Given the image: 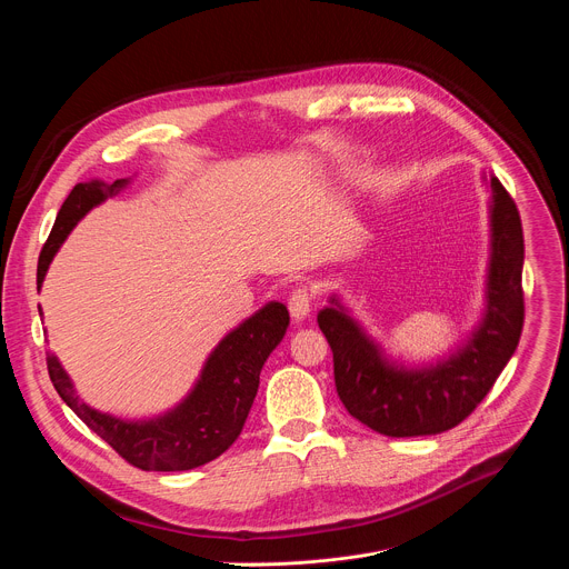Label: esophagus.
I'll return each instance as SVG.
<instances>
[{
	"label": "esophagus",
	"instance_id": "1",
	"mask_svg": "<svg viewBox=\"0 0 569 569\" xmlns=\"http://www.w3.org/2000/svg\"><path fill=\"white\" fill-rule=\"evenodd\" d=\"M310 301H312V295L306 290V288H297L290 299H288V310L292 315L295 321H303L310 312Z\"/></svg>",
	"mask_w": 569,
	"mask_h": 569
}]
</instances>
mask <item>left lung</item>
Here are the masks:
<instances>
[{"instance_id": "left-lung-1", "label": "left lung", "mask_w": 569, "mask_h": 569, "mask_svg": "<svg viewBox=\"0 0 569 569\" xmlns=\"http://www.w3.org/2000/svg\"><path fill=\"white\" fill-rule=\"evenodd\" d=\"M483 310L472 331L446 356L405 365L351 315L340 295L317 312L333 351L338 396L353 419L385 437H428L459 426L511 360L525 321V240L516 202L491 173Z\"/></svg>"}]
</instances>
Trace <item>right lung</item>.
<instances>
[{
    "label": "right lung",
    "instance_id": "add662e5",
    "mask_svg": "<svg viewBox=\"0 0 569 569\" xmlns=\"http://www.w3.org/2000/svg\"><path fill=\"white\" fill-rule=\"evenodd\" d=\"M130 182L132 178L112 184L90 180L71 189L40 254L38 290L71 229L94 207L119 196ZM38 310L42 315L40 306ZM288 323L290 315L283 303L270 301L259 308L213 347L191 391L171 410L150 419L132 421L90 408L76 393L56 353H47V369L67 408L128 463L154 472L191 470L213 461L238 439L257 398L261 369L281 345Z\"/></svg>",
    "mask_w": 569,
    "mask_h": 569
}]
</instances>
